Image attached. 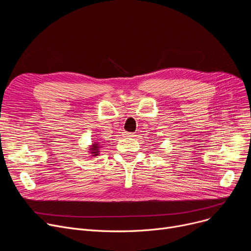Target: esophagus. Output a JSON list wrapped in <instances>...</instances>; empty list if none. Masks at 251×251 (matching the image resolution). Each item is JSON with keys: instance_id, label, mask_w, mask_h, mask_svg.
<instances>
[{"instance_id": "esophagus-1", "label": "esophagus", "mask_w": 251, "mask_h": 251, "mask_svg": "<svg viewBox=\"0 0 251 251\" xmlns=\"http://www.w3.org/2000/svg\"><path fill=\"white\" fill-rule=\"evenodd\" d=\"M125 135L128 136V137H135V136H137L135 133H130V132H126Z\"/></svg>"}]
</instances>
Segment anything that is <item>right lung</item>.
Segmentation results:
<instances>
[{"label":"right lung","mask_w":251,"mask_h":251,"mask_svg":"<svg viewBox=\"0 0 251 251\" xmlns=\"http://www.w3.org/2000/svg\"><path fill=\"white\" fill-rule=\"evenodd\" d=\"M100 143L99 142H94L91 144V147L89 149V152L91 153V156H96L100 152Z\"/></svg>","instance_id":"add662e5"}]
</instances>
